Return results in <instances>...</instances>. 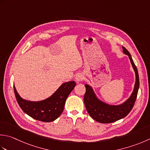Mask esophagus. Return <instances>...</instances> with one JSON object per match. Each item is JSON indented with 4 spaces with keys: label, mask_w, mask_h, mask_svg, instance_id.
<instances>
[{
    "label": "esophagus",
    "mask_w": 150,
    "mask_h": 150,
    "mask_svg": "<svg viewBox=\"0 0 150 150\" xmlns=\"http://www.w3.org/2000/svg\"><path fill=\"white\" fill-rule=\"evenodd\" d=\"M75 81L77 82V83H79V82H82L84 80V76L83 74L81 73H77L75 76Z\"/></svg>",
    "instance_id": "esophagus-1"
}]
</instances>
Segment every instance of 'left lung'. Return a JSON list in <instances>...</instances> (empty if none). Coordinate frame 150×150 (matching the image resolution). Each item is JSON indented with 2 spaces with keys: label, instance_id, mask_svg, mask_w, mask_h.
Returning <instances> with one entry per match:
<instances>
[{
  "label": "left lung",
  "instance_id": "obj_1",
  "mask_svg": "<svg viewBox=\"0 0 150 150\" xmlns=\"http://www.w3.org/2000/svg\"><path fill=\"white\" fill-rule=\"evenodd\" d=\"M123 52L127 54L135 72L136 81L134 90L131 96L124 103L118 105H111L105 103L97 98L92 88L88 84H85L86 92L84 96L85 107L89 115L96 121L103 124H110L124 118L130 112L135 103L138 91L139 88V73L131 55L124 47H122Z\"/></svg>",
  "mask_w": 150,
  "mask_h": 150
}]
</instances>
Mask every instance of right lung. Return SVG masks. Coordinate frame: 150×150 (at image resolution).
I'll list each match as a JSON object with an SVG mask.
<instances>
[{"instance_id":"add662e5","label":"right lung","mask_w":150,"mask_h":150,"mask_svg":"<svg viewBox=\"0 0 150 150\" xmlns=\"http://www.w3.org/2000/svg\"><path fill=\"white\" fill-rule=\"evenodd\" d=\"M76 86L75 81L64 83L47 99L40 101L23 99L18 94L13 85L15 95L20 107L26 114L35 120L51 122L57 119L63 112L67 97Z\"/></svg>"}]
</instances>
